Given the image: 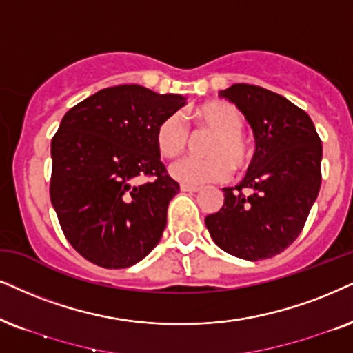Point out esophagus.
Returning a JSON list of instances; mask_svg holds the SVG:
<instances>
[{
    "label": "esophagus",
    "mask_w": 353,
    "mask_h": 353,
    "mask_svg": "<svg viewBox=\"0 0 353 353\" xmlns=\"http://www.w3.org/2000/svg\"><path fill=\"white\" fill-rule=\"evenodd\" d=\"M181 190H182V192H199L200 187H197V185H189V184H181Z\"/></svg>",
    "instance_id": "1"
}]
</instances>
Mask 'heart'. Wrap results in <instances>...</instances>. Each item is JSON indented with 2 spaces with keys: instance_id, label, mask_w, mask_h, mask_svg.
<instances>
[{
  "instance_id": "heart-1",
  "label": "heart",
  "mask_w": 353,
  "mask_h": 353,
  "mask_svg": "<svg viewBox=\"0 0 353 353\" xmlns=\"http://www.w3.org/2000/svg\"><path fill=\"white\" fill-rule=\"evenodd\" d=\"M194 135H210L203 143L205 158H184L174 163L171 174L184 184L199 185L207 182L228 179L231 168L244 171L251 166L254 148L244 135V117L228 102H205L195 107ZM154 143L166 158H176L185 153L194 143V137L177 112L168 114L159 120L154 130Z\"/></svg>"
}]
</instances>
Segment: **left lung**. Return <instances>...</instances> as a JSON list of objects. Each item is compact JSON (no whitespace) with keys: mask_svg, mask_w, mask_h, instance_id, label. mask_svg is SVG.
<instances>
[{"mask_svg":"<svg viewBox=\"0 0 353 353\" xmlns=\"http://www.w3.org/2000/svg\"><path fill=\"white\" fill-rule=\"evenodd\" d=\"M220 96L236 104L252 127L256 153L243 182L223 189V207L205 225L231 256L274 257L300 236L318 197L321 138L305 110L269 89L233 84Z\"/></svg>","mask_w":353,"mask_h":353,"instance_id":"1","label":"left lung"}]
</instances>
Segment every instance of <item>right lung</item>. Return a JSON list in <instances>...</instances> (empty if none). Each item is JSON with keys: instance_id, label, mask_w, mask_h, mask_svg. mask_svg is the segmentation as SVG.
I'll return each instance as SVG.
<instances>
[{"instance_id": "right-lung-1", "label": "right lung", "mask_w": 353, "mask_h": 353, "mask_svg": "<svg viewBox=\"0 0 353 353\" xmlns=\"http://www.w3.org/2000/svg\"><path fill=\"white\" fill-rule=\"evenodd\" d=\"M185 104L138 84L71 107L52 138L50 200L68 243L92 264L130 267L153 251L179 192L154 143L159 120ZM138 175L154 181L133 186Z\"/></svg>"}]
</instances>
